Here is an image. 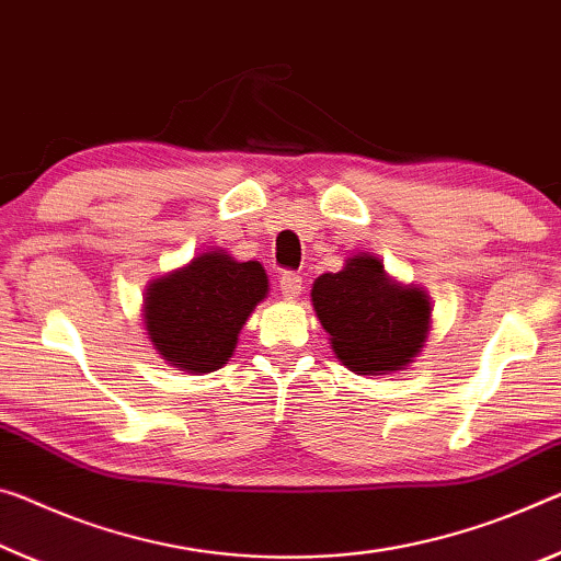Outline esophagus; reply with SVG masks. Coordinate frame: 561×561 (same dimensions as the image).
<instances>
[{
	"label": "esophagus",
	"instance_id": "esophagus-1",
	"mask_svg": "<svg viewBox=\"0 0 561 561\" xmlns=\"http://www.w3.org/2000/svg\"><path fill=\"white\" fill-rule=\"evenodd\" d=\"M279 289L287 299H297L301 291H305V284H301V277L297 272H282L279 274Z\"/></svg>",
	"mask_w": 561,
	"mask_h": 561
}]
</instances>
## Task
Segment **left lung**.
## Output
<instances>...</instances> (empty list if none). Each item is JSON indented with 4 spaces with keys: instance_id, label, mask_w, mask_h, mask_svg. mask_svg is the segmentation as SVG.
I'll return each instance as SVG.
<instances>
[{
    "instance_id": "8db88e82",
    "label": "left lung",
    "mask_w": 561,
    "mask_h": 561,
    "mask_svg": "<svg viewBox=\"0 0 561 561\" xmlns=\"http://www.w3.org/2000/svg\"><path fill=\"white\" fill-rule=\"evenodd\" d=\"M312 305L334 354L357 375L404 369L430 334L426 291L394 282L377 256L364 252L350 256L342 272L314 279Z\"/></svg>"
}]
</instances>
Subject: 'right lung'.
<instances>
[{"instance_id":"right-lung-1","label":"right lung","mask_w":561,"mask_h":561,"mask_svg":"<svg viewBox=\"0 0 561 561\" xmlns=\"http://www.w3.org/2000/svg\"><path fill=\"white\" fill-rule=\"evenodd\" d=\"M270 291L260 262H237L225 249L202 252L145 291V327L157 354L190 375L221 369L249 314Z\"/></svg>"}]
</instances>
